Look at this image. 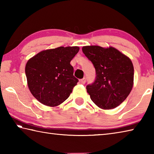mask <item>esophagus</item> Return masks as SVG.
I'll return each instance as SVG.
<instances>
[{
  "mask_svg": "<svg viewBox=\"0 0 154 154\" xmlns=\"http://www.w3.org/2000/svg\"><path fill=\"white\" fill-rule=\"evenodd\" d=\"M85 81H86V79L85 77L83 78L82 79L80 80V82H81V84H85Z\"/></svg>",
  "mask_w": 154,
  "mask_h": 154,
  "instance_id": "1",
  "label": "esophagus"
}]
</instances>
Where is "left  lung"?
<instances>
[{"mask_svg": "<svg viewBox=\"0 0 154 154\" xmlns=\"http://www.w3.org/2000/svg\"><path fill=\"white\" fill-rule=\"evenodd\" d=\"M96 70V79L86 87L91 99L102 109H112L124 102L134 85L130 59L116 48L87 45L82 48Z\"/></svg>", "mask_w": 154, "mask_h": 154, "instance_id": "1", "label": "left lung"}]
</instances>
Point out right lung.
I'll return each mask as SVG.
<instances>
[{"label": "right lung", "mask_w": 154, "mask_h": 154, "mask_svg": "<svg viewBox=\"0 0 154 154\" xmlns=\"http://www.w3.org/2000/svg\"><path fill=\"white\" fill-rule=\"evenodd\" d=\"M78 46L43 50L31 57L25 67L29 90L44 105H60L69 97L79 81L73 76L70 62Z\"/></svg>", "instance_id": "obj_1"}]
</instances>
